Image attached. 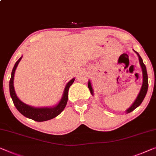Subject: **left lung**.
<instances>
[{"label": "left lung", "mask_w": 156, "mask_h": 156, "mask_svg": "<svg viewBox=\"0 0 156 156\" xmlns=\"http://www.w3.org/2000/svg\"><path fill=\"white\" fill-rule=\"evenodd\" d=\"M134 52H135L136 54H137V55H138L139 60V63H140V65H141V69H142L143 84H142V86H141V90H140V92H139V94H138L137 97H136V100L134 101V103L132 104V105L130 106V107L126 111V113H129L130 112H132V111H134L136 108H137L138 106L141 104V102L143 101L144 99V97L146 96V93H147L148 86V75H147V71H146V68L145 64H144L143 60H142V59H141V57H140V55H139L138 53L136 52V51H134ZM87 85H88V88H89V89H90V92H91L92 94H93L92 87L91 83H90V81H89V83H88Z\"/></svg>", "instance_id": "obj_1"}]
</instances>
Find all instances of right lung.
Here are the masks:
<instances>
[{
	"label": "right lung",
	"instance_id": "obj_1",
	"mask_svg": "<svg viewBox=\"0 0 156 156\" xmlns=\"http://www.w3.org/2000/svg\"><path fill=\"white\" fill-rule=\"evenodd\" d=\"M22 57L17 60L15 66L13 67L12 71L11 73V78L10 80V93L11 98L12 99L14 105L15 106L16 108L19 111V112L22 113L25 117L30 119H32L37 122H43L46 120L52 119L55 118L56 116L59 115L62 112L64 108L66 107L67 101H68V94H69V89L70 86L73 84V83L75 80V78H73L69 82L67 83L65 87L63 97L59 101V103L57 104L55 107L51 108H34L29 105H27L26 104L23 103L22 101H20L18 99L17 95L15 94V89H14L13 81H14V76H15V72L17 66L22 59Z\"/></svg>",
	"mask_w": 156,
	"mask_h": 156
}]
</instances>
